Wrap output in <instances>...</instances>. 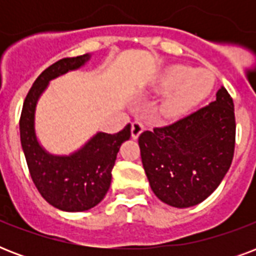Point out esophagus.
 Wrapping results in <instances>:
<instances>
[{"label": "esophagus", "mask_w": 256, "mask_h": 256, "mask_svg": "<svg viewBox=\"0 0 256 256\" xmlns=\"http://www.w3.org/2000/svg\"><path fill=\"white\" fill-rule=\"evenodd\" d=\"M144 130V124L140 120H134L132 124V136L134 140H136L140 134Z\"/></svg>", "instance_id": "1"}]
</instances>
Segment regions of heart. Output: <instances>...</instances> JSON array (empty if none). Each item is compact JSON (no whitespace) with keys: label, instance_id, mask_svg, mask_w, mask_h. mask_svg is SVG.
<instances>
[{"label":"heart","instance_id":"1","mask_svg":"<svg viewBox=\"0 0 256 256\" xmlns=\"http://www.w3.org/2000/svg\"><path fill=\"white\" fill-rule=\"evenodd\" d=\"M214 76L208 70L194 72L186 66H175L166 78V88L176 90L170 100L171 112H184L204 100L214 88Z\"/></svg>","mask_w":256,"mask_h":256}]
</instances>
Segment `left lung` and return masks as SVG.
Segmentation results:
<instances>
[{
    "instance_id": "left-lung-1",
    "label": "left lung",
    "mask_w": 256,
    "mask_h": 256,
    "mask_svg": "<svg viewBox=\"0 0 256 256\" xmlns=\"http://www.w3.org/2000/svg\"><path fill=\"white\" fill-rule=\"evenodd\" d=\"M235 130L234 100L222 86L214 102L142 132L140 158L154 194L178 208L203 202L230 168Z\"/></svg>"
}]
</instances>
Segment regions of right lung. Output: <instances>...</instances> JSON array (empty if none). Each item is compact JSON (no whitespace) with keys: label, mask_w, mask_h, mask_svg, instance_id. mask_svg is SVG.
Here are the masks:
<instances>
[{"label":"right lung","mask_w":256,"mask_h":256,"mask_svg":"<svg viewBox=\"0 0 256 256\" xmlns=\"http://www.w3.org/2000/svg\"><path fill=\"white\" fill-rule=\"evenodd\" d=\"M88 54L62 58L42 72L30 88L20 118V136L26 164L34 184L52 206L64 211H85L104 199L112 183V170L122 142L132 136L130 124L116 134L98 132L70 156H50L38 144L34 132V110L48 82L78 69Z\"/></svg>","instance_id":"1"}]
</instances>
